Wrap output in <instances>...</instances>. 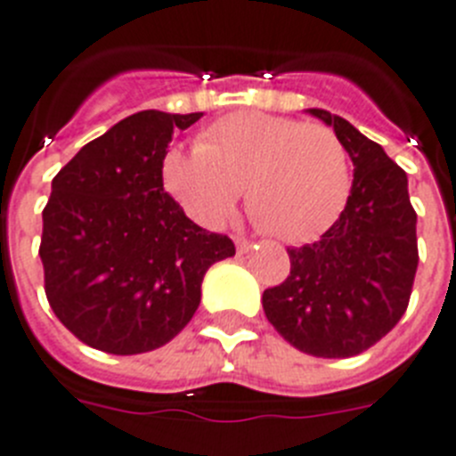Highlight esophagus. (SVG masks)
<instances>
[{"label": "esophagus", "instance_id": "esophagus-1", "mask_svg": "<svg viewBox=\"0 0 456 456\" xmlns=\"http://www.w3.org/2000/svg\"><path fill=\"white\" fill-rule=\"evenodd\" d=\"M235 247H237V254H247L248 248H251V242H248L247 237L235 235Z\"/></svg>", "mask_w": 456, "mask_h": 456}]
</instances>
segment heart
Masks as SVG:
<instances>
[{
  "mask_svg": "<svg viewBox=\"0 0 456 456\" xmlns=\"http://www.w3.org/2000/svg\"><path fill=\"white\" fill-rule=\"evenodd\" d=\"M161 180L191 219L208 228L224 224L247 189L256 225L290 244L328 231L353 186L348 151L332 128L254 110L209 124L196 151H166Z\"/></svg>",
  "mask_w": 456,
  "mask_h": 456,
  "instance_id": "heart-1",
  "label": "heart"
}]
</instances>
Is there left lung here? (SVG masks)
Masks as SVG:
<instances>
[{
  "label": "left lung",
  "instance_id": "1",
  "mask_svg": "<svg viewBox=\"0 0 456 456\" xmlns=\"http://www.w3.org/2000/svg\"><path fill=\"white\" fill-rule=\"evenodd\" d=\"M311 115L348 151L353 186L344 212L314 244L288 248L290 274L263 293L267 321L290 346L316 357H353L379 344L406 314L418 235L408 177L379 142L344 117Z\"/></svg>",
  "mask_w": 456,
  "mask_h": 456
}]
</instances>
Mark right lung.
Masks as SVG:
<instances>
[{"instance_id": "1", "label": "right lung", "mask_w": 456, "mask_h": 456, "mask_svg": "<svg viewBox=\"0 0 456 456\" xmlns=\"http://www.w3.org/2000/svg\"><path fill=\"white\" fill-rule=\"evenodd\" d=\"M200 117L135 112L54 175L38 247L45 297L92 348L138 355L168 344L196 314L205 272L235 256L231 237L193 224L163 191L175 128Z\"/></svg>"}]
</instances>
